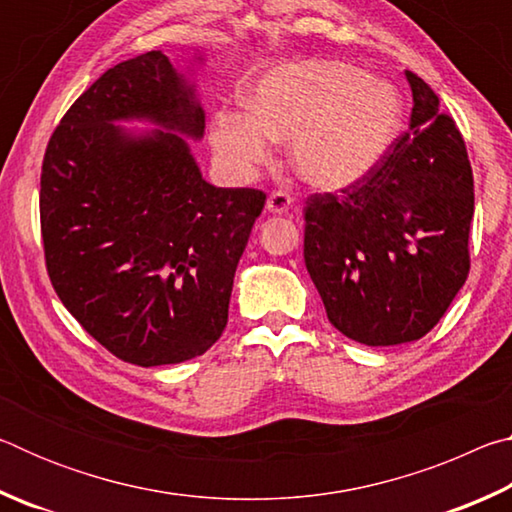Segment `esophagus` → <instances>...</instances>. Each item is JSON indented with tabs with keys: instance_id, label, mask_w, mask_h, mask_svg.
<instances>
[{
	"instance_id": "1",
	"label": "esophagus",
	"mask_w": 512,
	"mask_h": 512,
	"mask_svg": "<svg viewBox=\"0 0 512 512\" xmlns=\"http://www.w3.org/2000/svg\"><path fill=\"white\" fill-rule=\"evenodd\" d=\"M293 205V198L287 192H273L266 198V210L271 214H284L289 212V207Z\"/></svg>"
}]
</instances>
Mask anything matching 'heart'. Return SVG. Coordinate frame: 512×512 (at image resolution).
Here are the masks:
<instances>
[{"label": "heart", "mask_w": 512, "mask_h": 512, "mask_svg": "<svg viewBox=\"0 0 512 512\" xmlns=\"http://www.w3.org/2000/svg\"><path fill=\"white\" fill-rule=\"evenodd\" d=\"M400 101L391 85L339 60L275 67L248 94V110L216 112L210 142L230 178L250 180L289 142L293 171L307 185L345 189L368 176L391 144Z\"/></svg>", "instance_id": "heart-1"}]
</instances>
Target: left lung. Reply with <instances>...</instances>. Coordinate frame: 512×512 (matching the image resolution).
Returning <instances> with one entry per match:
<instances>
[{
	"mask_svg": "<svg viewBox=\"0 0 512 512\" xmlns=\"http://www.w3.org/2000/svg\"><path fill=\"white\" fill-rule=\"evenodd\" d=\"M409 131L359 183L305 207V264L329 323L363 345L418 341L470 273L474 178L463 135L418 74Z\"/></svg>",
	"mask_w": 512,
	"mask_h": 512,
	"instance_id": "obj_1",
	"label": "left lung"
}]
</instances>
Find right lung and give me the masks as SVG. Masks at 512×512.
Masks as SVG:
<instances>
[{
	"label": "right lung",
	"mask_w": 512,
	"mask_h": 512,
	"mask_svg": "<svg viewBox=\"0 0 512 512\" xmlns=\"http://www.w3.org/2000/svg\"><path fill=\"white\" fill-rule=\"evenodd\" d=\"M133 118L159 128L116 126ZM203 133L194 85L162 51H146L72 103L42 160L49 280L94 341L142 368L194 359L219 341L264 210L259 189L203 178L185 140Z\"/></svg>",
	"instance_id": "right-lung-1"
}]
</instances>
